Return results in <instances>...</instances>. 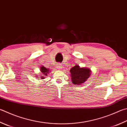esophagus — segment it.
Here are the masks:
<instances>
[{
    "label": "esophagus",
    "mask_w": 127,
    "mask_h": 127,
    "mask_svg": "<svg viewBox=\"0 0 127 127\" xmlns=\"http://www.w3.org/2000/svg\"><path fill=\"white\" fill-rule=\"evenodd\" d=\"M57 68L58 69H62L63 68V66L62 65V64H58V65H57Z\"/></svg>",
    "instance_id": "1"
}]
</instances>
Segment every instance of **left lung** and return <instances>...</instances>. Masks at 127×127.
I'll list each match as a JSON object with an SVG mask.
<instances>
[{
    "label": "left lung",
    "mask_w": 127,
    "mask_h": 127,
    "mask_svg": "<svg viewBox=\"0 0 127 127\" xmlns=\"http://www.w3.org/2000/svg\"><path fill=\"white\" fill-rule=\"evenodd\" d=\"M72 83L75 85H79L83 83L91 75L89 69L80 68L79 66L75 65L70 70Z\"/></svg>",
    "instance_id": "1"
}]
</instances>
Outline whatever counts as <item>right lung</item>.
I'll return each instance as SVG.
<instances>
[{
	"instance_id": "add662e5",
	"label": "right lung",
	"mask_w": 127,
	"mask_h": 127,
	"mask_svg": "<svg viewBox=\"0 0 127 127\" xmlns=\"http://www.w3.org/2000/svg\"><path fill=\"white\" fill-rule=\"evenodd\" d=\"M40 71H41V72L44 75H47L48 73H49V72H48L49 69H48L47 68H46L45 67H44V66H42L40 68ZM40 77H41V79H44V78H45L44 77H43V76H40Z\"/></svg>"
}]
</instances>
